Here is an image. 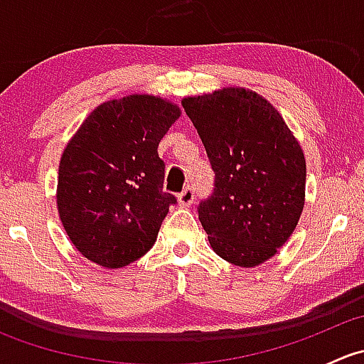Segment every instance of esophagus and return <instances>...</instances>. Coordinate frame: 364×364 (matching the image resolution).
Wrapping results in <instances>:
<instances>
[{
    "label": "esophagus",
    "mask_w": 364,
    "mask_h": 364,
    "mask_svg": "<svg viewBox=\"0 0 364 364\" xmlns=\"http://www.w3.org/2000/svg\"><path fill=\"white\" fill-rule=\"evenodd\" d=\"M193 199H196V190H193V186H186L178 196L179 205H183V208H190L193 204Z\"/></svg>",
    "instance_id": "obj_1"
}]
</instances>
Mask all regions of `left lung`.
Segmentation results:
<instances>
[{
    "label": "left lung",
    "instance_id": "obj_1",
    "mask_svg": "<svg viewBox=\"0 0 364 364\" xmlns=\"http://www.w3.org/2000/svg\"><path fill=\"white\" fill-rule=\"evenodd\" d=\"M211 168L213 193L199 204L211 248L227 262H266L294 232L304 205L306 161L277 109L245 87L183 98Z\"/></svg>",
    "mask_w": 364,
    "mask_h": 364
}]
</instances>
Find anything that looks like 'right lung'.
I'll list each match as a JSON object with an SVG mask.
<instances>
[{"mask_svg":"<svg viewBox=\"0 0 364 364\" xmlns=\"http://www.w3.org/2000/svg\"><path fill=\"white\" fill-rule=\"evenodd\" d=\"M181 111L153 95L104 102L65 148L56 203L70 241L107 269L128 266L155 245L172 193L164 192L159 144Z\"/></svg>","mask_w":364,"mask_h":364,"instance_id":"1","label":"right lung"}]
</instances>
